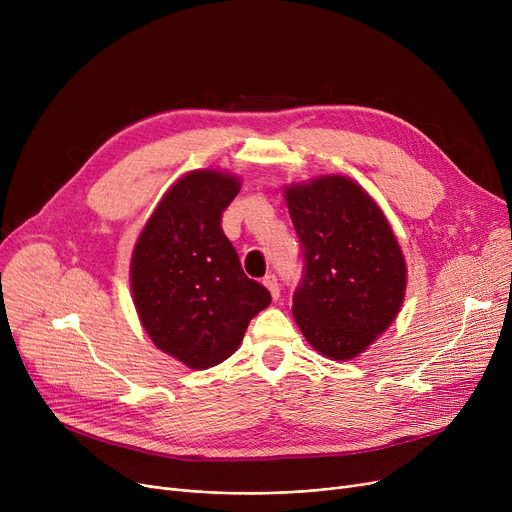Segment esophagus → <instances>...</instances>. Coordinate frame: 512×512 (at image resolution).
Instances as JSON below:
<instances>
[{
  "instance_id": "34e87169",
  "label": "esophagus",
  "mask_w": 512,
  "mask_h": 512,
  "mask_svg": "<svg viewBox=\"0 0 512 512\" xmlns=\"http://www.w3.org/2000/svg\"><path fill=\"white\" fill-rule=\"evenodd\" d=\"M263 284L267 286V290L272 292L274 299H280V282H278V276L276 274H267L263 278Z\"/></svg>"
}]
</instances>
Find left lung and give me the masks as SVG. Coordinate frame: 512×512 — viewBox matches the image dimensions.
I'll list each match as a JSON object with an SVG mask.
<instances>
[{"instance_id":"left-lung-1","label":"left lung","mask_w":512,"mask_h":512,"mask_svg":"<svg viewBox=\"0 0 512 512\" xmlns=\"http://www.w3.org/2000/svg\"><path fill=\"white\" fill-rule=\"evenodd\" d=\"M303 272L294 319L317 353L353 359L394 321L407 267L382 209L346 176L286 188Z\"/></svg>"}]
</instances>
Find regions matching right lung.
<instances>
[{"mask_svg":"<svg viewBox=\"0 0 512 512\" xmlns=\"http://www.w3.org/2000/svg\"><path fill=\"white\" fill-rule=\"evenodd\" d=\"M238 191V180L222 172L186 174L159 201L132 253V297L145 332L193 369L228 359L272 303L270 290L242 272L222 230Z\"/></svg>","mask_w":512,"mask_h":512,"instance_id":"1","label":"right lung"}]
</instances>
